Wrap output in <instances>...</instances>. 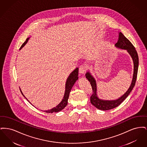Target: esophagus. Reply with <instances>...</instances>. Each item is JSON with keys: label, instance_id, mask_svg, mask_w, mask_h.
Masks as SVG:
<instances>
[{"label": "esophagus", "instance_id": "esophagus-1", "mask_svg": "<svg viewBox=\"0 0 147 147\" xmlns=\"http://www.w3.org/2000/svg\"><path fill=\"white\" fill-rule=\"evenodd\" d=\"M86 67L84 65H81L80 67H79V73L80 74H84V73H85L86 71Z\"/></svg>", "mask_w": 147, "mask_h": 147}]
</instances>
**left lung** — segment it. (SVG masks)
I'll list each match as a JSON object with an SVG mask.
<instances>
[{
	"label": "left lung",
	"mask_w": 147,
	"mask_h": 147,
	"mask_svg": "<svg viewBox=\"0 0 147 147\" xmlns=\"http://www.w3.org/2000/svg\"><path fill=\"white\" fill-rule=\"evenodd\" d=\"M115 47L120 49H125L127 52L131 56L133 59V79L132 80L131 84L127 90V91L120 98L114 100H102L98 98L97 94V86L96 80L94 78L92 77L91 73L89 71H87L85 74V77L86 79L90 83L92 89V94L90 97V102L91 104L96 107L97 109L101 110H111L113 108H115L120 105L128 96L130 92L132 90L133 87L134 86L137 73L138 69V64H139V59L137 52L135 49L133 45L131 43L126 37L123 35L121 32L119 33V40L117 42L115 45Z\"/></svg>",
	"instance_id": "8db88e82"
}]
</instances>
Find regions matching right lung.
Masks as SVG:
<instances>
[{
	"label": "right lung",
	"mask_w": 147,
	"mask_h": 147,
	"mask_svg": "<svg viewBox=\"0 0 147 147\" xmlns=\"http://www.w3.org/2000/svg\"><path fill=\"white\" fill-rule=\"evenodd\" d=\"M29 38H30V37H28L26 39V40L22 45V46H21V47L20 49V50L27 43V42L28 41ZM78 71H79V68H77L75 70H73L70 73L69 76V77H68V78L67 79V81H66V83H65V92H64V94L63 99L61 101V102L55 107H53V108H52L51 110H45L44 112H47V113L59 112V111H61V110H62L67 105V104H68V98H69V94H70L71 89L72 87L73 86L74 84L76 83V81L78 79ZM20 90L21 91L22 95L27 99V98L24 96V95L20 89ZM28 102H30L28 100Z\"/></svg>",
	"instance_id": "obj_1"
}]
</instances>
